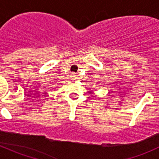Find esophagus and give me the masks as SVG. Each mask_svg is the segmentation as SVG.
Returning a JSON list of instances; mask_svg holds the SVG:
<instances>
[{
    "label": "esophagus",
    "mask_w": 159,
    "mask_h": 159,
    "mask_svg": "<svg viewBox=\"0 0 159 159\" xmlns=\"http://www.w3.org/2000/svg\"><path fill=\"white\" fill-rule=\"evenodd\" d=\"M72 78H73V80H75V79H76V75H72Z\"/></svg>",
    "instance_id": "esophagus-1"
}]
</instances>
